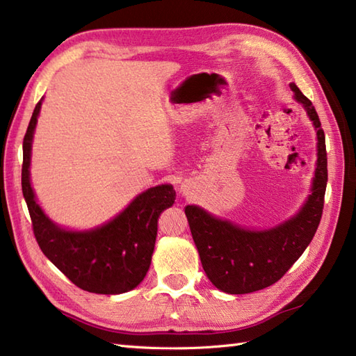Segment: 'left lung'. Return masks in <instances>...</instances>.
I'll return each mask as SVG.
<instances>
[{
  "label": "left lung",
  "instance_id": "1",
  "mask_svg": "<svg viewBox=\"0 0 356 356\" xmlns=\"http://www.w3.org/2000/svg\"><path fill=\"white\" fill-rule=\"evenodd\" d=\"M289 87L293 99L303 105L316 133L311 194L298 213L270 228L254 229L213 216L202 207H185L203 270L209 282L226 293L255 292L278 282L305 252L321 220L327 185L326 139L312 102L295 82H291Z\"/></svg>",
  "mask_w": 356,
  "mask_h": 356
}]
</instances>
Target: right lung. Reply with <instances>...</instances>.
<instances>
[{
	"label": "right lung",
	"mask_w": 356,
	"mask_h": 356,
	"mask_svg": "<svg viewBox=\"0 0 356 356\" xmlns=\"http://www.w3.org/2000/svg\"><path fill=\"white\" fill-rule=\"evenodd\" d=\"M44 97L36 104L22 142V194L33 232L44 255L78 287L93 293L118 295L134 289L145 278L154 252L157 220L172 207L176 191L162 184L138 194L99 226L69 229L44 213L30 182L33 134Z\"/></svg>",
	"instance_id": "1"
}]
</instances>
